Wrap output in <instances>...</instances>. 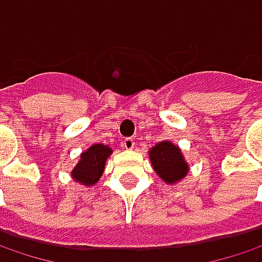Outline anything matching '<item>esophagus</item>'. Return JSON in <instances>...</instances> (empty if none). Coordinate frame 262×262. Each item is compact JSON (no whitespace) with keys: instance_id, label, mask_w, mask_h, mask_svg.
<instances>
[{"instance_id":"1","label":"esophagus","mask_w":262,"mask_h":262,"mask_svg":"<svg viewBox=\"0 0 262 262\" xmlns=\"http://www.w3.org/2000/svg\"><path fill=\"white\" fill-rule=\"evenodd\" d=\"M134 146H136V141L133 140V139H123V140H122V147H125V149H128V150L134 149Z\"/></svg>"}]
</instances>
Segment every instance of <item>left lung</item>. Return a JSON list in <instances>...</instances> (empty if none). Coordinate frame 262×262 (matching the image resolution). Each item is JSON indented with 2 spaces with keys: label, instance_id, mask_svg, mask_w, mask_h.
<instances>
[{
  "label": "left lung",
  "instance_id": "8db88e82",
  "mask_svg": "<svg viewBox=\"0 0 262 262\" xmlns=\"http://www.w3.org/2000/svg\"><path fill=\"white\" fill-rule=\"evenodd\" d=\"M149 159L155 173L165 183L174 185L185 178L189 171V167L183 158L179 146L171 141H161L149 150Z\"/></svg>",
  "mask_w": 262,
  "mask_h": 262
}]
</instances>
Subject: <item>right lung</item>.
I'll list each match as a JSON object with an SVG mask.
<instances>
[{"label":"right lung","instance_id":"obj_1","mask_svg":"<svg viewBox=\"0 0 262 262\" xmlns=\"http://www.w3.org/2000/svg\"><path fill=\"white\" fill-rule=\"evenodd\" d=\"M112 152V147L105 144H92L80 155V161L71 171L74 182L84 186H94L103 176L105 161Z\"/></svg>","mask_w":262,"mask_h":262}]
</instances>
